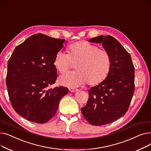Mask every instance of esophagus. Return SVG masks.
Instances as JSON below:
<instances>
[{"label": "esophagus", "instance_id": "1", "mask_svg": "<svg viewBox=\"0 0 151 151\" xmlns=\"http://www.w3.org/2000/svg\"><path fill=\"white\" fill-rule=\"evenodd\" d=\"M69 91L71 92H76L78 91V89H74V88H69Z\"/></svg>", "mask_w": 151, "mask_h": 151}]
</instances>
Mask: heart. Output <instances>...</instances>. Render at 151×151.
<instances>
[{
	"label": "heart",
	"mask_w": 151,
	"mask_h": 151,
	"mask_svg": "<svg viewBox=\"0 0 151 151\" xmlns=\"http://www.w3.org/2000/svg\"><path fill=\"white\" fill-rule=\"evenodd\" d=\"M68 54L59 51L55 54L54 65L61 74L76 63L77 71L59 78L61 84L75 87L84 84L96 86L104 81L111 67V57L109 52L86 41L78 42L68 46Z\"/></svg>",
	"instance_id": "b5f03b06"
}]
</instances>
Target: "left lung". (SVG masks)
Returning <instances> with one entry per match:
<instances>
[{
    "label": "left lung",
    "mask_w": 151,
    "mask_h": 151,
    "mask_svg": "<svg viewBox=\"0 0 151 151\" xmlns=\"http://www.w3.org/2000/svg\"><path fill=\"white\" fill-rule=\"evenodd\" d=\"M89 42L102 43L112 60L107 77L91 88L87 104L81 109L89 124L100 126L113 122L128 111L134 90V68L130 54L114 37L100 35Z\"/></svg>",
    "instance_id": "obj_1"
}]
</instances>
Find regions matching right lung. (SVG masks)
I'll use <instances>...</instances> for the list:
<instances>
[{
	"label": "right lung",
	"instance_id": "right-lung-1",
	"mask_svg": "<svg viewBox=\"0 0 151 151\" xmlns=\"http://www.w3.org/2000/svg\"><path fill=\"white\" fill-rule=\"evenodd\" d=\"M65 41L34 34L15 47L8 62L6 84L12 105L29 121H49L56 113L60 99L68 93L65 87L47 88L57 79L54 59Z\"/></svg>",
	"mask_w": 151,
	"mask_h": 151
}]
</instances>
